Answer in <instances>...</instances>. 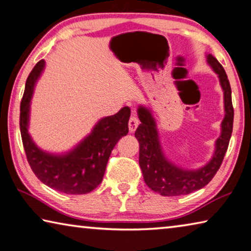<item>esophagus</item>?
Wrapping results in <instances>:
<instances>
[{
  "label": "esophagus",
  "mask_w": 251,
  "mask_h": 251,
  "mask_svg": "<svg viewBox=\"0 0 251 251\" xmlns=\"http://www.w3.org/2000/svg\"><path fill=\"white\" fill-rule=\"evenodd\" d=\"M139 119L135 116H131L129 119V131L131 133H133L135 130H137L138 126H139Z\"/></svg>",
  "instance_id": "1"
}]
</instances>
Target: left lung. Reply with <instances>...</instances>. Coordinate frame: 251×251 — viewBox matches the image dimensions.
Returning <instances> with one entry per match:
<instances>
[{"label":"left lung","instance_id":"1","mask_svg":"<svg viewBox=\"0 0 251 251\" xmlns=\"http://www.w3.org/2000/svg\"><path fill=\"white\" fill-rule=\"evenodd\" d=\"M207 62L218 75L220 85L223 88L225 118L221 122L220 137L216 141L215 153L206 166L197 170H186L170 162L163 154L157 125L151 111L143 105L138 108V117L141 123L135 130L134 137L138 139L140 145L139 164L147 186L161 196L188 195L207 186L219 170L227 152L233 125L231 88L225 69L218 60L211 54H207Z\"/></svg>","mask_w":251,"mask_h":251}]
</instances>
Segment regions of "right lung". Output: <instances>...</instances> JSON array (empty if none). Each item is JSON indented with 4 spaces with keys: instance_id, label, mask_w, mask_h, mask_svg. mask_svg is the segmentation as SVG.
Wrapping results in <instances>:
<instances>
[{
    "instance_id": "add662e5",
    "label": "right lung",
    "mask_w": 251,
    "mask_h": 251,
    "mask_svg": "<svg viewBox=\"0 0 251 251\" xmlns=\"http://www.w3.org/2000/svg\"><path fill=\"white\" fill-rule=\"evenodd\" d=\"M44 65V60H41L33 68L20 108V130L27 162L34 175L48 187L68 195L88 194L101 183L111 151L119 139L128 134L131 110L125 106L114 116L102 118L91 133L67 153L45 152L33 142L27 131L33 90Z\"/></svg>"
}]
</instances>
